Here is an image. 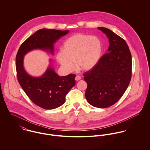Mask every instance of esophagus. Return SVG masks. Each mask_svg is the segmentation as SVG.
I'll list each match as a JSON object with an SVG mask.
<instances>
[{
  "label": "esophagus",
  "mask_w": 150,
  "mask_h": 150,
  "mask_svg": "<svg viewBox=\"0 0 150 150\" xmlns=\"http://www.w3.org/2000/svg\"><path fill=\"white\" fill-rule=\"evenodd\" d=\"M81 76H77L76 77V78H75V80H76V81H79V80H81Z\"/></svg>",
  "instance_id": "1"
}]
</instances>
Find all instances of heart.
Masks as SVG:
<instances>
[{"label":"heart","instance_id":"1","mask_svg":"<svg viewBox=\"0 0 150 150\" xmlns=\"http://www.w3.org/2000/svg\"><path fill=\"white\" fill-rule=\"evenodd\" d=\"M102 43L96 36L76 34L64 42L63 50L57 54V59L64 70L70 72L75 68L87 71L94 67L102 54Z\"/></svg>","mask_w":150,"mask_h":150}]
</instances>
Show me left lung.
<instances>
[{
	"label": "left lung",
	"instance_id": "obj_1",
	"mask_svg": "<svg viewBox=\"0 0 150 150\" xmlns=\"http://www.w3.org/2000/svg\"><path fill=\"white\" fill-rule=\"evenodd\" d=\"M98 29L106 35L110 44L108 52L84 74L88 85L86 97L91 105L106 108L117 102L128 86L132 76V55L125 40L107 28Z\"/></svg>",
	"mask_w": 150,
	"mask_h": 150
}]
</instances>
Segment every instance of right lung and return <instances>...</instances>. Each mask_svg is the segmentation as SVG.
Masks as SVG:
<instances>
[{"label": "right lung", "mask_w": 150, "mask_h": 150, "mask_svg": "<svg viewBox=\"0 0 150 150\" xmlns=\"http://www.w3.org/2000/svg\"><path fill=\"white\" fill-rule=\"evenodd\" d=\"M68 32L69 30L41 29L22 44L17 54L18 81L32 102L44 109L52 110L64 104L66 95L76 84V75L59 76L50 66L42 76L33 77L24 69L23 58L28 52L37 49L54 54V43Z\"/></svg>", "instance_id": "right-lung-1"}]
</instances>
